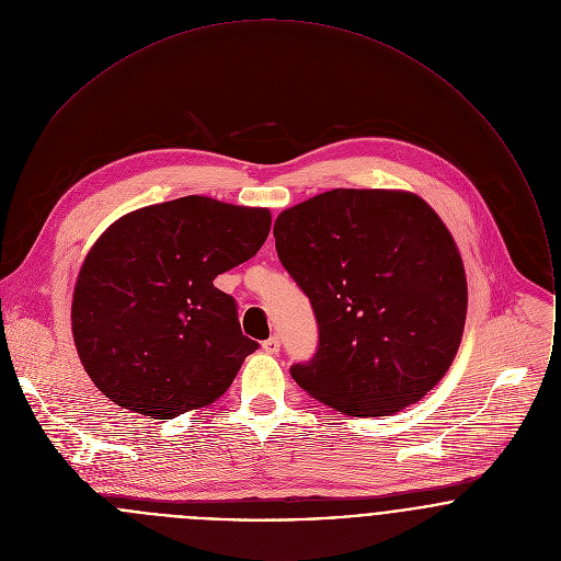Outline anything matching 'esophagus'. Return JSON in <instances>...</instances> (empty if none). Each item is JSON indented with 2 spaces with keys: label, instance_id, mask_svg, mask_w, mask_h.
<instances>
[{
  "label": "esophagus",
  "instance_id": "1",
  "mask_svg": "<svg viewBox=\"0 0 561 561\" xmlns=\"http://www.w3.org/2000/svg\"><path fill=\"white\" fill-rule=\"evenodd\" d=\"M263 352L278 354L280 352V339L278 336H270L267 341H263Z\"/></svg>",
  "mask_w": 561,
  "mask_h": 561
}]
</instances>
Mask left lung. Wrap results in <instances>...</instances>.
Masks as SVG:
<instances>
[{
  "instance_id": "8db88e82",
  "label": "left lung",
  "mask_w": 561,
  "mask_h": 561,
  "mask_svg": "<svg viewBox=\"0 0 561 561\" xmlns=\"http://www.w3.org/2000/svg\"><path fill=\"white\" fill-rule=\"evenodd\" d=\"M283 267L311 300L320 343L294 380L352 416H387L447 374L467 276L438 214L398 190H332L274 225Z\"/></svg>"
}]
</instances>
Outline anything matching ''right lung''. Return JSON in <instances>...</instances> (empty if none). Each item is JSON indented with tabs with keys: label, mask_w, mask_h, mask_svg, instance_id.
<instances>
[{
	"label": "right lung",
	"mask_w": 561,
	"mask_h": 561,
	"mask_svg": "<svg viewBox=\"0 0 561 561\" xmlns=\"http://www.w3.org/2000/svg\"><path fill=\"white\" fill-rule=\"evenodd\" d=\"M272 216L183 196L116 220L81 265L71 323L81 365L121 408L174 419L227 393L259 343L214 278L259 252Z\"/></svg>",
	"instance_id": "right-lung-1"
}]
</instances>
